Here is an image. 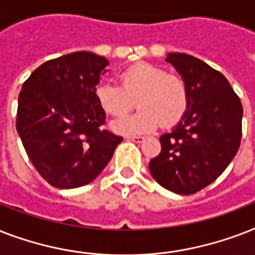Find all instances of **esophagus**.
Instances as JSON below:
<instances>
[{"instance_id":"esophagus-1","label":"esophagus","mask_w":255,"mask_h":255,"mask_svg":"<svg viewBox=\"0 0 255 255\" xmlns=\"http://www.w3.org/2000/svg\"><path fill=\"white\" fill-rule=\"evenodd\" d=\"M127 139L131 140V141H135V143H143V141H144V136L132 135V136H127Z\"/></svg>"}]
</instances>
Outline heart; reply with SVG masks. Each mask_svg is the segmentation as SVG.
I'll list each match as a JSON object with an SVG mask.
<instances>
[{"label": "heart", "instance_id": "b5f03b06", "mask_svg": "<svg viewBox=\"0 0 255 255\" xmlns=\"http://www.w3.org/2000/svg\"><path fill=\"white\" fill-rule=\"evenodd\" d=\"M98 103L108 115L122 116L133 107L140 111L114 122V128L124 135L145 133L177 123L189 106V88L180 75L168 74L152 63H137L120 74V86L110 81L95 88Z\"/></svg>", "mask_w": 255, "mask_h": 255}]
</instances>
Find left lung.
I'll return each instance as SVG.
<instances>
[{"label": "left lung", "instance_id": "1", "mask_svg": "<svg viewBox=\"0 0 255 255\" xmlns=\"http://www.w3.org/2000/svg\"><path fill=\"white\" fill-rule=\"evenodd\" d=\"M189 88L181 122L160 136L161 151L149 172L165 189L193 194L216 180L237 153L242 136L241 100L220 71L188 54L169 53Z\"/></svg>", "mask_w": 255, "mask_h": 255}]
</instances>
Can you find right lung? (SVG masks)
Wrapping results in <instances>:
<instances>
[{
	"mask_svg": "<svg viewBox=\"0 0 255 255\" xmlns=\"http://www.w3.org/2000/svg\"><path fill=\"white\" fill-rule=\"evenodd\" d=\"M110 62L90 51L50 59L31 73L18 95L17 127L25 151L50 185H87L104 169L123 137L103 129L95 96Z\"/></svg>",
	"mask_w": 255,
	"mask_h": 255,
	"instance_id": "obj_1",
	"label": "right lung"
}]
</instances>
